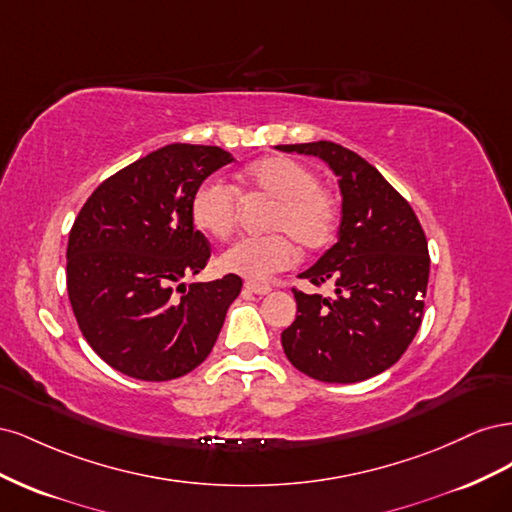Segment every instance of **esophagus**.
<instances>
[{
    "label": "esophagus",
    "mask_w": 512,
    "mask_h": 512,
    "mask_svg": "<svg viewBox=\"0 0 512 512\" xmlns=\"http://www.w3.org/2000/svg\"><path fill=\"white\" fill-rule=\"evenodd\" d=\"M245 290L247 292H254V294H269L271 286L265 284H254V282H245Z\"/></svg>",
    "instance_id": "esophagus-1"
}]
</instances>
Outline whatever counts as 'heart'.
<instances>
[{
    "instance_id": "1",
    "label": "heart",
    "mask_w": 512,
    "mask_h": 512,
    "mask_svg": "<svg viewBox=\"0 0 512 512\" xmlns=\"http://www.w3.org/2000/svg\"><path fill=\"white\" fill-rule=\"evenodd\" d=\"M239 183L245 194L273 200L269 230H275V235L230 243L218 258L222 271L265 282L273 273L292 267L297 243L307 252H318L333 241L337 203L331 192L320 188L312 168L292 158L271 156L247 166ZM190 213L200 230L224 239L237 224V192L226 181L209 177L194 190Z\"/></svg>"
}]
</instances>
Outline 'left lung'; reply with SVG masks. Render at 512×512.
Here are the masks:
<instances>
[{
    "label": "left lung",
    "mask_w": 512,
    "mask_h": 512,
    "mask_svg": "<svg viewBox=\"0 0 512 512\" xmlns=\"http://www.w3.org/2000/svg\"><path fill=\"white\" fill-rule=\"evenodd\" d=\"M316 156L337 177V243L299 273L333 297L292 290L297 318L282 331L288 361L320 382L352 384L399 361L421 327L429 282L425 232L412 207L378 168L337 143L277 145Z\"/></svg>",
    "instance_id": "1"
}]
</instances>
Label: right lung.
<instances>
[{
    "instance_id": "1",
    "label": "right lung",
    "mask_w": 512,
    "mask_h": 512,
    "mask_svg": "<svg viewBox=\"0 0 512 512\" xmlns=\"http://www.w3.org/2000/svg\"><path fill=\"white\" fill-rule=\"evenodd\" d=\"M235 162L207 145H166L108 177L68 239V297L87 344L130 378L190 374L215 346L241 277L173 284L205 269L211 247L194 228L192 194Z\"/></svg>"
}]
</instances>
